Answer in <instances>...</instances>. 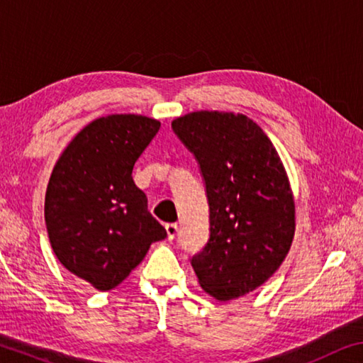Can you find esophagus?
<instances>
[{
  "instance_id": "obj_1",
  "label": "esophagus",
  "mask_w": 363,
  "mask_h": 363,
  "mask_svg": "<svg viewBox=\"0 0 363 363\" xmlns=\"http://www.w3.org/2000/svg\"><path fill=\"white\" fill-rule=\"evenodd\" d=\"M167 235H168V240H174L176 235H177V223H167Z\"/></svg>"
}]
</instances>
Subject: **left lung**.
<instances>
[{
	"instance_id": "left-lung-1",
	"label": "left lung",
	"mask_w": 363,
	"mask_h": 363,
	"mask_svg": "<svg viewBox=\"0 0 363 363\" xmlns=\"http://www.w3.org/2000/svg\"><path fill=\"white\" fill-rule=\"evenodd\" d=\"M199 162L209 240L192 257L204 292L232 300L262 286L291 249L295 204L273 143L242 114L199 111L171 122Z\"/></svg>"
}]
</instances>
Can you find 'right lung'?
<instances>
[{"mask_svg": "<svg viewBox=\"0 0 363 363\" xmlns=\"http://www.w3.org/2000/svg\"><path fill=\"white\" fill-rule=\"evenodd\" d=\"M159 128L144 116L96 118L52 171L44 203L50 246L68 272L98 291L121 284L150 245L167 238L131 176Z\"/></svg>", "mask_w": 363, "mask_h": 363, "instance_id": "add662e5", "label": "right lung"}]
</instances>
